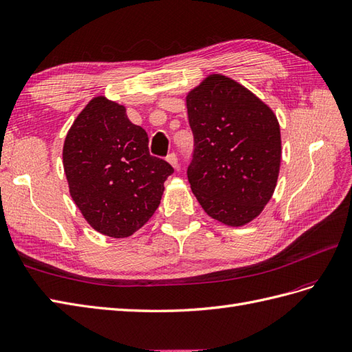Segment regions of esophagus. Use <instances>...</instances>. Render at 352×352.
<instances>
[{
	"label": "esophagus",
	"mask_w": 352,
	"mask_h": 352,
	"mask_svg": "<svg viewBox=\"0 0 352 352\" xmlns=\"http://www.w3.org/2000/svg\"><path fill=\"white\" fill-rule=\"evenodd\" d=\"M166 160L169 162L170 165H173L175 169L178 168V157H177V155L175 153H169V155L166 156Z\"/></svg>",
	"instance_id": "obj_1"
}]
</instances>
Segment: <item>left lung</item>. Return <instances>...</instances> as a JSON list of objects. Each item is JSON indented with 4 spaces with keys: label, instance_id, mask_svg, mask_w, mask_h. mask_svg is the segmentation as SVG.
Here are the masks:
<instances>
[{
    "label": "left lung",
    "instance_id": "1",
    "mask_svg": "<svg viewBox=\"0 0 352 352\" xmlns=\"http://www.w3.org/2000/svg\"><path fill=\"white\" fill-rule=\"evenodd\" d=\"M193 132L187 168L192 192L210 217L244 226L274 195L281 132L274 111L247 87L211 74L186 98Z\"/></svg>",
    "mask_w": 352,
    "mask_h": 352
}]
</instances>
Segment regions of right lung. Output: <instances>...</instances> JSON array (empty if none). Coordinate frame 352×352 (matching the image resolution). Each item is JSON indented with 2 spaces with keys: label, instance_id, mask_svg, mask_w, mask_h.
I'll return each mask as SVG.
<instances>
[{
  "label": "right lung",
  "instance_id": "add662e5",
  "mask_svg": "<svg viewBox=\"0 0 352 352\" xmlns=\"http://www.w3.org/2000/svg\"><path fill=\"white\" fill-rule=\"evenodd\" d=\"M62 159L78 210L111 238H128L150 220L174 173L166 160L150 155L147 132L128 119L126 108L105 96L94 98L77 116Z\"/></svg>",
  "mask_w": 352,
  "mask_h": 352
}]
</instances>
